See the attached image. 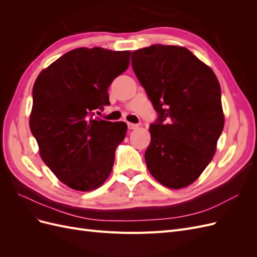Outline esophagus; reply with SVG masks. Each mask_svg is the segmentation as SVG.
<instances>
[{"label": "esophagus", "mask_w": 257, "mask_h": 257, "mask_svg": "<svg viewBox=\"0 0 257 257\" xmlns=\"http://www.w3.org/2000/svg\"><path fill=\"white\" fill-rule=\"evenodd\" d=\"M127 127H128L130 130H136V128H138V127H139V125H138V124L128 122V123H127Z\"/></svg>", "instance_id": "obj_1"}]
</instances>
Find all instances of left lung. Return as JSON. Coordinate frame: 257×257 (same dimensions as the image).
<instances>
[{"label":"left lung","instance_id":"8db88e82","mask_svg":"<svg viewBox=\"0 0 257 257\" xmlns=\"http://www.w3.org/2000/svg\"><path fill=\"white\" fill-rule=\"evenodd\" d=\"M132 66L158 112L149 127L147 167L167 188L188 186L211 162L224 127L219 80L178 46L138 49L132 52Z\"/></svg>","mask_w":257,"mask_h":257}]
</instances>
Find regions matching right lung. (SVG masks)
<instances>
[{"mask_svg":"<svg viewBox=\"0 0 257 257\" xmlns=\"http://www.w3.org/2000/svg\"><path fill=\"white\" fill-rule=\"evenodd\" d=\"M130 54L77 48L44 69L34 83L31 132L45 164L74 190H94L111 173L127 125L96 113L110 105L108 87L127 69Z\"/></svg>","mask_w":257,"mask_h":257,"instance_id":"obj_1","label":"right lung"}]
</instances>
